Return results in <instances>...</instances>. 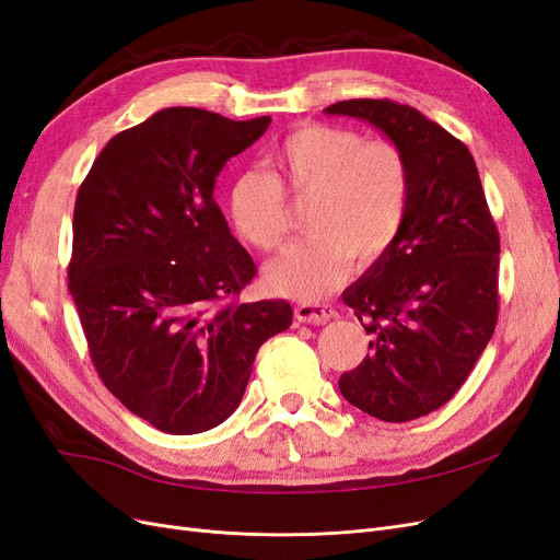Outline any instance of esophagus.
<instances>
[{"label": "esophagus", "instance_id": "1", "mask_svg": "<svg viewBox=\"0 0 560 560\" xmlns=\"http://www.w3.org/2000/svg\"><path fill=\"white\" fill-rule=\"evenodd\" d=\"M296 322H303V325H325L329 319H336L338 313L331 306H325V303H313V301H303L294 308Z\"/></svg>", "mask_w": 560, "mask_h": 560}]
</instances>
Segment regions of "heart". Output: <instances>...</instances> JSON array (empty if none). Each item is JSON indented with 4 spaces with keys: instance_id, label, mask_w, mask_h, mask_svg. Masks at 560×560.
Segmentation results:
<instances>
[{
    "instance_id": "heart-1",
    "label": "heart",
    "mask_w": 560,
    "mask_h": 560,
    "mask_svg": "<svg viewBox=\"0 0 560 560\" xmlns=\"http://www.w3.org/2000/svg\"><path fill=\"white\" fill-rule=\"evenodd\" d=\"M270 177L245 171L233 179L229 214L235 233L257 249L282 245L290 219L282 189L308 200L311 233L264 268L270 290L319 299L341 284L350 261L371 266L399 238L411 206V165L389 140L329 124H303L268 154Z\"/></svg>"
}]
</instances>
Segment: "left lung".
<instances>
[{
  "mask_svg": "<svg viewBox=\"0 0 560 560\" xmlns=\"http://www.w3.org/2000/svg\"><path fill=\"white\" fill-rule=\"evenodd\" d=\"M378 128L411 165V206L383 259L343 292L371 336L341 395L385 422L444 406L488 346L498 322L500 235L477 163L448 130L393 100H343L325 109Z\"/></svg>",
  "mask_w": 560,
  "mask_h": 560,
  "instance_id": "obj_1",
  "label": "left lung"
}]
</instances>
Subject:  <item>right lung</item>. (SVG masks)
<instances>
[{
    "instance_id": "obj_1",
    "label": "right lung",
    "mask_w": 560,
    "mask_h": 560,
    "mask_svg": "<svg viewBox=\"0 0 560 560\" xmlns=\"http://www.w3.org/2000/svg\"><path fill=\"white\" fill-rule=\"evenodd\" d=\"M268 126L161 109L114 135L77 194L70 294L93 364L161 432L224 422L261 343L292 325L287 301H231L257 268L214 202L226 161Z\"/></svg>"
}]
</instances>
